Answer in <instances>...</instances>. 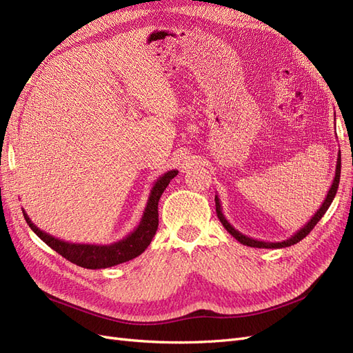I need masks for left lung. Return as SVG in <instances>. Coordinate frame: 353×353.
Instances as JSON below:
<instances>
[{
  "label": "left lung",
  "instance_id": "obj_1",
  "mask_svg": "<svg viewBox=\"0 0 353 353\" xmlns=\"http://www.w3.org/2000/svg\"><path fill=\"white\" fill-rule=\"evenodd\" d=\"M340 168H341V160H340V152H339V154H337V165H336L334 179H333V184H331V187H330V190H328L325 200L323 201V205L319 206V209L315 212V215H314L311 219H309L307 223H305V225H303L301 230H297L290 239L283 240V241H262V240H256V239L244 236V234H241L239 230L234 228V227L231 225V223L227 221V218L223 216L222 208H221V200H219L218 196H215V206H216L218 218H219L221 223L223 225V228H225L234 239H236L237 241H240V243L244 244V245H250V248H258V249H283V248H288V245H293V244L299 243L301 240H303V239L307 236V234L314 230V227L316 225L318 221L324 216V213H325L327 209L330 208L331 201L334 200V196H336V193H337L339 183H340Z\"/></svg>",
  "mask_w": 353,
  "mask_h": 353
}]
</instances>
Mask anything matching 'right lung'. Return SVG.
I'll list each match as a JSON object with an SVG mask.
<instances>
[{"mask_svg": "<svg viewBox=\"0 0 353 353\" xmlns=\"http://www.w3.org/2000/svg\"><path fill=\"white\" fill-rule=\"evenodd\" d=\"M176 175L178 170L172 169L168 170L162 176H159V179L150 190V194H148L147 205L138 227L131 234H128L125 239L112 244H81L63 241L60 239L50 236L48 232L39 230L35 223L29 219L25 209L23 216L30 230L34 231L42 241L48 244L52 250H56L59 254L63 256V258H66L72 263L87 270L110 268V266L128 262L137 258V256H140L148 248V244L152 243L159 225V199L169 185L170 179L175 178Z\"/></svg>", "mask_w": 353, "mask_h": 353, "instance_id": "right-lung-1", "label": "right lung"}]
</instances>
